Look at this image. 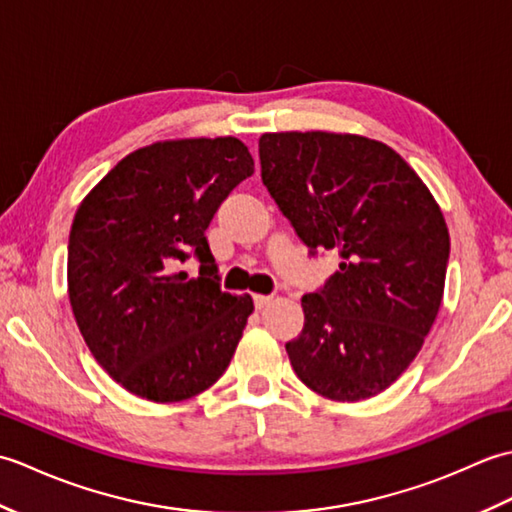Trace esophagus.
Wrapping results in <instances>:
<instances>
[{"label": "esophagus", "instance_id": "34e87169", "mask_svg": "<svg viewBox=\"0 0 512 512\" xmlns=\"http://www.w3.org/2000/svg\"><path fill=\"white\" fill-rule=\"evenodd\" d=\"M253 301H255V308H257V310H262V308H266V306H268L270 301H273V297H270V295H255V297H253Z\"/></svg>", "mask_w": 512, "mask_h": 512}]
</instances>
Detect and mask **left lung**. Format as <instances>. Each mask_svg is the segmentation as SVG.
Masks as SVG:
<instances>
[{
    "instance_id": "obj_1",
    "label": "left lung",
    "mask_w": 512,
    "mask_h": 512,
    "mask_svg": "<svg viewBox=\"0 0 512 512\" xmlns=\"http://www.w3.org/2000/svg\"><path fill=\"white\" fill-rule=\"evenodd\" d=\"M259 160L310 253L341 257L325 286L301 297L290 365L319 396L372 398L411 365L438 317L451 246L440 206L394 149L365 136L264 134Z\"/></svg>"
}]
</instances>
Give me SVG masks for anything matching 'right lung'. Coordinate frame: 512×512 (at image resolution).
<instances>
[{"label":"right lung","mask_w":512,"mask_h":512,"mask_svg":"<svg viewBox=\"0 0 512 512\" xmlns=\"http://www.w3.org/2000/svg\"><path fill=\"white\" fill-rule=\"evenodd\" d=\"M253 171L233 136L165 140L125 156L76 209L70 306L92 356L129 394L180 402L226 372L253 299L220 288L204 233ZM191 256L198 278L181 268Z\"/></svg>","instance_id":"add662e5"}]
</instances>
